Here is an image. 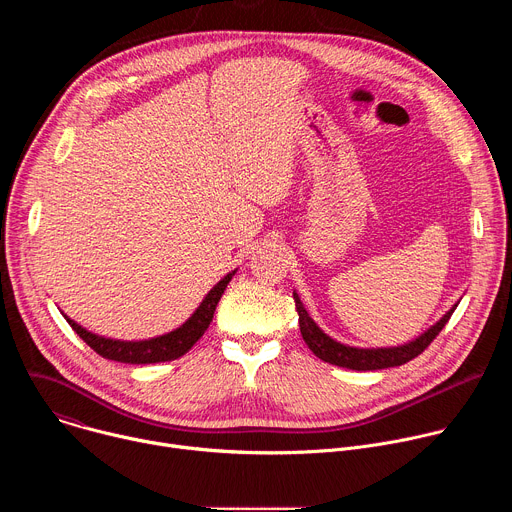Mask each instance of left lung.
Listing matches in <instances>:
<instances>
[{"instance_id": "left-lung-1", "label": "left lung", "mask_w": 512, "mask_h": 512, "mask_svg": "<svg viewBox=\"0 0 512 512\" xmlns=\"http://www.w3.org/2000/svg\"><path fill=\"white\" fill-rule=\"evenodd\" d=\"M294 300H296V310L300 316V332H302L308 348L324 362L336 364V367H342V369H352V371H379V369H389V367H401V364L413 360L433 342V338L437 334L442 332V328L448 324L450 316L454 314V310L458 306L456 304L431 328H427L421 336H417L415 340H411L407 344L389 346V348H356V346L340 344L334 338H330L328 334H324V330H320V326L306 312L296 291H294Z\"/></svg>"}]
</instances>
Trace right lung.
<instances>
[{
  "mask_svg": "<svg viewBox=\"0 0 512 512\" xmlns=\"http://www.w3.org/2000/svg\"><path fill=\"white\" fill-rule=\"evenodd\" d=\"M235 271L227 273L221 281H218L206 298L200 302V306L196 308V312L176 330L164 334V336H156L150 340H113V338H105L99 334H93L89 330H85L81 324H77L75 320H70L68 316L66 322L70 324V328L75 330L97 354H101L103 358L109 360H117V362H127V364H152V362H166V360H176L182 354H186L196 342L198 338L206 332L208 324L212 322L214 310L218 300L223 298L225 289L229 285V281L233 279Z\"/></svg>",
  "mask_w": 512,
  "mask_h": 512,
  "instance_id": "1",
  "label": "right lung"
}]
</instances>
